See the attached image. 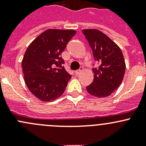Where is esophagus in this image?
<instances>
[{
	"instance_id": "34e87169",
	"label": "esophagus",
	"mask_w": 146,
	"mask_h": 146,
	"mask_svg": "<svg viewBox=\"0 0 146 146\" xmlns=\"http://www.w3.org/2000/svg\"><path fill=\"white\" fill-rule=\"evenodd\" d=\"M82 67L80 68L79 69V70H76V71L75 72V74H76V76H78V75H79V74H80V73H81V71H82Z\"/></svg>"
}]
</instances>
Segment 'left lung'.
<instances>
[{"instance_id": "1", "label": "left lung", "mask_w": 146, "mask_h": 146, "mask_svg": "<svg viewBox=\"0 0 146 146\" xmlns=\"http://www.w3.org/2000/svg\"><path fill=\"white\" fill-rule=\"evenodd\" d=\"M82 33L99 64L92 68L94 80L86 87L87 91L97 98L108 97L119 88L124 76L126 64L121 50L98 29H84Z\"/></svg>"}]
</instances>
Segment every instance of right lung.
<instances>
[{
  "label": "right lung",
  "instance_id": "obj_1",
  "mask_svg": "<svg viewBox=\"0 0 146 146\" xmlns=\"http://www.w3.org/2000/svg\"><path fill=\"white\" fill-rule=\"evenodd\" d=\"M76 33L73 29H47L26 50L22 61L25 81L41 100H54L64 93L72 76L62 66L61 54Z\"/></svg>",
  "mask_w": 146,
  "mask_h": 146
}]
</instances>
